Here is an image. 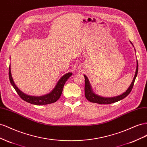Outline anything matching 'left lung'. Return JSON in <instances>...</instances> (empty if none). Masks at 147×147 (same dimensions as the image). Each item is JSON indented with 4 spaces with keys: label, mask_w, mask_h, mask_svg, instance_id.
Segmentation results:
<instances>
[{
    "label": "left lung",
    "mask_w": 147,
    "mask_h": 147,
    "mask_svg": "<svg viewBox=\"0 0 147 147\" xmlns=\"http://www.w3.org/2000/svg\"><path fill=\"white\" fill-rule=\"evenodd\" d=\"M137 73H138V63L137 65V69H136V72L135 74V76H134L131 84L128 88V89L125 92H124L122 95H120L119 96H117V97H111V98H105V97H100V96H98L97 95H95L94 92H92V88H91L90 84L89 81V79H87L86 75H84V78H85L84 90H85L86 98L90 102L97 103H99V104H110V103L118 102V101H119V100L124 98L125 97H126L130 93H131V92L132 89L134 84V82H135L136 78L137 77Z\"/></svg>",
    "instance_id": "1"
}]
</instances>
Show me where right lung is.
<instances>
[{
	"label": "right lung",
	"instance_id": "right-lung-1",
	"mask_svg": "<svg viewBox=\"0 0 147 147\" xmlns=\"http://www.w3.org/2000/svg\"><path fill=\"white\" fill-rule=\"evenodd\" d=\"M8 74H9V79L11 84L13 86L15 90L17 92V94L20 97V98L23 99L24 101L31 103L36 105H47L50 103H52L57 102L60 98V96L62 94L63 89L65 82L68 80V79L72 75L71 73H66L63 75L58 81L56 86L54 88L53 90L50 92L49 94H46L40 97H35V96H30L24 94L23 92L21 91L16 86L11 77L10 65L9 66V70H8Z\"/></svg>",
	"mask_w": 147,
	"mask_h": 147
}]
</instances>
